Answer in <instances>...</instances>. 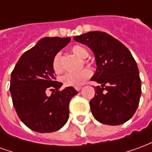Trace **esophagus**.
I'll return each mask as SVG.
<instances>
[{
	"mask_svg": "<svg viewBox=\"0 0 152 152\" xmlns=\"http://www.w3.org/2000/svg\"><path fill=\"white\" fill-rule=\"evenodd\" d=\"M75 89H76V91H80L81 89V87L80 86H79V87H75Z\"/></svg>",
	"mask_w": 152,
	"mask_h": 152,
	"instance_id": "esophagus-1",
	"label": "esophagus"
}]
</instances>
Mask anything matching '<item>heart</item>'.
Returning a JSON list of instances; mask_svg holds the SVG:
<instances>
[{
    "label": "heart",
    "instance_id": "heart-1",
    "mask_svg": "<svg viewBox=\"0 0 152 152\" xmlns=\"http://www.w3.org/2000/svg\"><path fill=\"white\" fill-rule=\"evenodd\" d=\"M72 51L74 54L79 57L81 59L86 58L89 55V52L86 48L80 45H75L72 47ZM87 65H90V63L88 61H85ZM52 67L53 72L58 74L62 72V66H61V56L60 53H56L52 60ZM92 75L91 71L89 69H83L79 72L66 73L61 77V80L63 85L70 87H79L82 86L87 81V80Z\"/></svg>",
    "mask_w": 152,
    "mask_h": 152
}]
</instances>
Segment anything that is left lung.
Wrapping results in <instances>:
<instances>
[{"mask_svg": "<svg viewBox=\"0 0 152 152\" xmlns=\"http://www.w3.org/2000/svg\"><path fill=\"white\" fill-rule=\"evenodd\" d=\"M74 40L86 45L94 53L97 70L91 80L94 88L90 109L96 120L108 125L124 124L136 112L141 96L137 63L121 41L104 31H89Z\"/></svg>", "mask_w": 152, "mask_h": 152, "instance_id": "1", "label": "left lung"}]
</instances>
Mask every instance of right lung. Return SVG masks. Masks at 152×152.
Returning a JSON list of instances; mask_svg holds the SVG:
<instances>
[{
  "instance_id": "1",
  "label": "right lung",
  "mask_w": 152,
  "mask_h": 152,
  "mask_svg": "<svg viewBox=\"0 0 152 152\" xmlns=\"http://www.w3.org/2000/svg\"><path fill=\"white\" fill-rule=\"evenodd\" d=\"M70 37H45L26 51L11 72L10 90L19 119L31 130L51 133L63 127L69 117V102L78 93L73 87L60 90L52 60ZM52 91L50 96L47 92Z\"/></svg>"
}]
</instances>
